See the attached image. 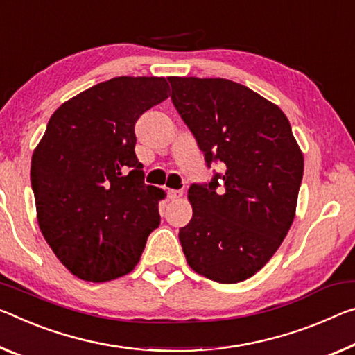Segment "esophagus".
I'll return each instance as SVG.
<instances>
[{
    "label": "esophagus",
    "mask_w": 355,
    "mask_h": 355,
    "mask_svg": "<svg viewBox=\"0 0 355 355\" xmlns=\"http://www.w3.org/2000/svg\"><path fill=\"white\" fill-rule=\"evenodd\" d=\"M167 194L172 200H177V199L183 198V191H180V189H168Z\"/></svg>",
    "instance_id": "esophagus-1"
}]
</instances>
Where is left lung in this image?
I'll return each instance as SVG.
<instances>
[{"label":"left lung","instance_id":"left-lung-1","mask_svg":"<svg viewBox=\"0 0 355 355\" xmlns=\"http://www.w3.org/2000/svg\"><path fill=\"white\" fill-rule=\"evenodd\" d=\"M172 103L205 153L224 173L193 184V218L180 229L188 266L223 284L257 273L294 221L303 153L288 116L248 87L227 78L167 77ZM219 179L224 191L216 193Z\"/></svg>","mask_w":355,"mask_h":355}]
</instances>
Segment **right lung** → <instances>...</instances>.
Returning a JSON list of instances; mask_svg holds the SVG:
<instances>
[{
    "label": "right lung",
    "mask_w": 355,
    "mask_h": 355,
    "mask_svg": "<svg viewBox=\"0 0 355 355\" xmlns=\"http://www.w3.org/2000/svg\"><path fill=\"white\" fill-rule=\"evenodd\" d=\"M168 92L164 77L101 82L53 112L33 151L39 229L77 278L125 277L159 226L157 204L166 193L144 183L134 126Z\"/></svg>",
    "instance_id": "1"
}]
</instances>
